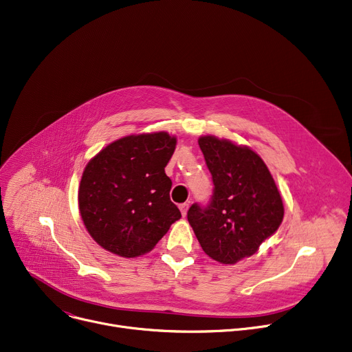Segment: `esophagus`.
I'll return each instance as SVG.
<instances>
[{
    "label": "esophagus",
    "mask_w": 352,
    "mask_h": 352,
    "mask_svg": "<svg viewBox=\"0 0 352 352\" xmlns=\"http://www.w3.org/2000/svg\"><path fill=\"white\" fill-rule=\"evenodd\" d=\"M188 208H190V205L188 204H181L179 205V210H181V214H182V217H185L186 215V212H188Z\"/></svg>",
    "instance_id": "34e87169"
}]
</instances>
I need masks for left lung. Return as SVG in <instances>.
<instances>
[{
  "instance_id": "1",
  "label": "left lung",
  "mask_w": 352,
  "mask_h": 352,
  "mask_svg": "<svg viewBox=\"0 0 352 352\" xmlns=\"http://www.w3.org/2000/svg\"><path fill=\"white\" fill-rule=\"evenodd\" d=\"M214 192L208 205L192 204L188 222L204 252L233 265L259 250L283 221L285 208L263 160L249 147L202 135L198 140Z\"/></svg>"
}]
</instances>
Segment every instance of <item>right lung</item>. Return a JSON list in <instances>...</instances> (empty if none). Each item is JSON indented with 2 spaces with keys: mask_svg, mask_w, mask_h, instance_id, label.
Returning a JSON list of instances; mask_svg holds the SVG:
<instances>
[{
  "mask_svg": "<svg viewBox=\"0 0 352 352\" xmlns=\"http://www.w3.org/2000/svg\"><path fill=\"white\" fill-rule=\"evenodd\" d=\"M177 138L166 131L127 135L93 157L79 185L83 223L106 250L123 257L150 252L181 218L170 199L166 166Z\"/></svg>",
  "mask_w": 352,
  "mask_h": 352,
  "instance_id": "obj_1",
  "label": "right lung"
}]
</instances>
